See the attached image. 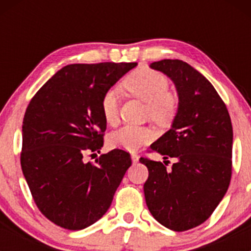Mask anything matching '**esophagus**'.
<instances>
[{
	"mask_svg": "<svg viewBox=\"0 0 251 251\" xmlns=\"http://www.w3.org/2000/svg\"><path fill=\"white\" fill-rule=\"evenodd\" d=\"M131 159H132L133 164H137L138 160H140V156L137 154H131Z\"/></svg>",
	"mask_w": 251,
	"mask_h": 251,
	"instance_id": "esophagus-1",
	"label": "esophagus"
}]
</instances>
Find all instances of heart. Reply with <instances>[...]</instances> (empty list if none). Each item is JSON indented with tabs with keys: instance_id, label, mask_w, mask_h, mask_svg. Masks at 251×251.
Segmentation results:
<instances>
[{
	"instance_id": "1",
	"label": "heart",
	"mask_w": 251,
	"mask_h": 251,
	"mask_svg": "<svg viewBox=\"0 0 251 251\" xmlns=\"http://www.w3.org/2000/svg\"><path fill=\"white\" fill-rule=\"evenodd\" d=\"M130 95L147 103V114L154 123L166 125L171 123L178 110V97L169 91V81L160 73L154 70L137 69L124 81ZM120 107V93L110 88L103 95L100 109L104 120L114 124L118 120ZM155 138V132L149 126L124 125L110 133L108 141L113 148L136 151Z\"/></svg>"
}]
</instances>
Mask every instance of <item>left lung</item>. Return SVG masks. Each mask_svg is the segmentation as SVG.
I'll list each match as a JSON object with an SVG mask.
<instances>
[{"mask_svg":"<svg viewBox=\"0 0 251 251\" xmlns=\"http://www.w3.org/2000/svg\"><path fill=\"white\" fill-rule=\"evenodd\" d=\"M151 68L174 81L178 110L173 126L151 146L165 161L141 158L148 168L144 197L154 219L176 232L206 221L228 189L233 128L214 86L186 62L163 59ZM175 157L171 169L166 159Z\"/></svg>","mask_w":251,"mask_h":251,"instance_id":"left-lung-1","label":"left lung"}]
</instances>
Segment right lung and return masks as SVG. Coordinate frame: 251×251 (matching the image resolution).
Here are the masks:
<instances>
[{"label":"right lung","mask_w":251,"mask_h":251,"mask_svg":"<svg viewBox=\"0 0 251 251\" xmlns=\"http://www.w3.org/2000/svg\"><path fill=\"white\" fill-rule=\"evenodd\" d=\"M137 63L70 64L31 98L23 120L20 164L35 204L70 231L91 226L109 209L131 166L130 153L113 149L96 163L86 153L103 147V95Z\"/></svg>","instance_id":"obj_1"}]
</instances>
